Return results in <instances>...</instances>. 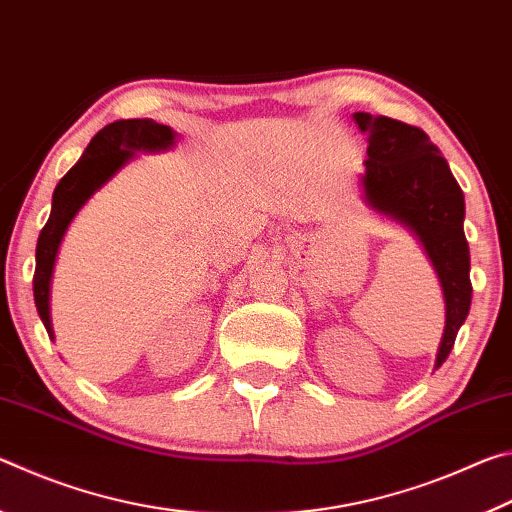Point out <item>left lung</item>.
<instances>
[{
	"instance_id": "8db88e82",
	"label": "left lung",
	"mask_w": 512,
	"mask_h": 512,
	"mask_svg": "<svg viewBox=\"0 0 512 512\" xmlns=\"http://www.w3.org/2000/svg\"><path fill=\"white\" fill-rule=\"evenodd\" d=\"M352 117L368 135L363 203L411 232L443 289L445 329L433 363L438 370L472 305L470 246L463 232L465 196L438 146L420 128L370 112H354Z\"/></svg>"
}]
</instances>
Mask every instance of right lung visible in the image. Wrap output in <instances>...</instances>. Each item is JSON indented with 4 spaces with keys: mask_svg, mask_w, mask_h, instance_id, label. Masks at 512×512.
I'll use <instances>...</instances> for the list:
<instances>
[{
    "mask_svg": "<svg viewBox=\"0 0 512 512\" xmlns=\"http://www.w3.org/2000/svg\"><path fill=\"white\" fill-rule=\"evenodd\" d=\"M178 135L169 126L153 119H119L92 137L81 160L69 169L54 189L49 221L42 228L36 246V275H33V298L38 316L49 339L54 341L51 325V277L65 232L81 207L94 192L108 183L121 167H126L137 153H160L176 146Z\"/></svg>",
    "mask_w": 512,
    "mask_h": 512,
    "instance_id": "1",
    "label": "right lung"
}]
</instances>
